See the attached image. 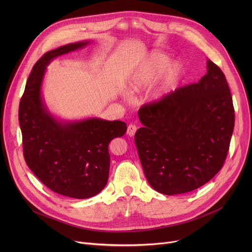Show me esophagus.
I'll use <instances>...</instances> for the list:
<instances>
[{"label":"esophagus","instance_id":"esophagus-1","mask_svg":"<svg viewBox=\"0 0 252 252\" xmlns=\"http://www.w3.org/2000/svg\"><path fill=\"white\" fill-rule=\"evenodd\" d=\"M136 129H137L136 126H135V125L130 124V125H128V126H127L126 133H127L129 136H133V135H134V133H135V131H136Z\"/></svg>","mask_w":252,"mask_h":252}]
</instances>
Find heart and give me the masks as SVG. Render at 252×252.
<instances>
[{
	"label": "heart",
	"mask_w": 252,
	"mask_h": 252,
	"mask_svg": "<svg viewBox=\"0 0 252 252\" xmlns=\"http://www.w3.org/2000/svg\"><path fill=\"white\" fill-rule=\"evenodd\" d=\"M161 51H154L143 59L132 74L128 88L132 93H140L152 87L158 80V87L154 97L161 99L169 94L183 75V63L171 60Z\"/></svg>",
	"instance_id": "obj_1"
}]
</instances>
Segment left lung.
Masks as SVG:
<instances>
[{
	"label": "left lung",
	"mask_w": 252,
	"mask_h": 252,
	"mask_svg": "<svg viewBox=\"0 0 252 252\" xmlns=\"http://www.w3.org/2000/svg\"><path fill=\"white\" fill-rule=\"evenodd\" d=\"M134 142L149 184L173 195L192 191L222 167L234 127L232 96L222 70L207 60L198 83L140 107Z\"/></svg>",
	"instance_id": "1"
}]
</instances>
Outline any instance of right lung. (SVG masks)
Segmentation results:
<instances>
[{"label":"right lung","instance_id":"add662e5","mask_svg":"<svg viewBox=\"0 0 252 252\" xmlns=\"http://www.w3.org/2000/svg\"><path fill=\"white\" fill-rule=\"evenodd\" d=\"M89 43L68 44L46 53L33 65L19 106L29 168L51 190L78 199L92 197L105 187L110 172L109 145L126 133V124L97 118L61 122L49 113L41 90L52 60Z\"/></svg>","mask_w":252,"mask_h":252}]
</instances>
